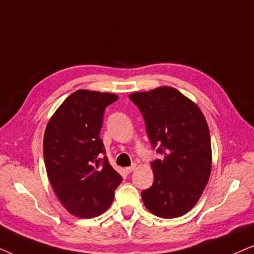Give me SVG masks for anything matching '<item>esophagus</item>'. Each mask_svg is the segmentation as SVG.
<instances>
[{
    "label": "esophagus",
    "instance_id": "esophagus-1",
    "mask_svg": "<svg viewBox=\"0 0 254 254\" xmlns=\"http://www.w3.org/2000/svg\"><path fill=\"white\" fill-rule=\"evenodd\" d=\"M135 169H136V165L133 164L131 166H128V168H126V172L127 173H130V172H133Z\"/></svg>",
    "mask_w": 254,
    "mask_h": 254
}]
</instances>
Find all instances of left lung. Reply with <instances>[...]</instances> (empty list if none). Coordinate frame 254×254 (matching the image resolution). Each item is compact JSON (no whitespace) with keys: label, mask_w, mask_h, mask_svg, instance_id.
Wrapping results in <instances>:
<instances>
[{"label":"left lung","mask_w":254,"mask_h":254,"mask_svg":"<svg viewBox=\"0 0 254 254\" xmlns=\"http://www.w3.org/2000/svg\"><path fill=\"white\" fill-rule=\"evenodd\" d=\"M152 147L163 155L151 162L155 180L142 192L147 209L162 218L185 215L195 206L211 171L207 121L195 103L171 86L135 92Z\"/></svg>","instance_id":"1"}]
</instances>
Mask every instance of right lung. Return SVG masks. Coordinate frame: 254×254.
<instances>
[{"label":"right lung","instance_id":"obj_1","mask_svg":"<svg viewBox=\"0 0 254 254\" xmlns=\"http://www.w3.org/2000/svg\"><path fill=\"white\" fill-rule=\"evenodd\" d=\"M118 98L113 93L77 90L55 111L45 130L48 179L65 209L77 217H96L109 209L123 180L99 137L104 111Z\"/></svg>","mask_w":254,"mask_h":254}]
</instances>
